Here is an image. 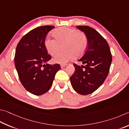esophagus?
Returning a JSON list of instances; mask_svg holds the SVG:
<instances>
[{"mask_svg": "<svg viewBox=\"0 0 129 129\" xmlns=\"http://www.w3.org/2000/svg\"><path fill=\"white\" fill-rule=\"evenodd\" d=\"M66 66V64H60L61 68H63V67H64Z\"/></svg>", "mask_w": 129, "mask_h": 129, "instance_id": "obj_1", "label": "esophagus"}]
</instances>
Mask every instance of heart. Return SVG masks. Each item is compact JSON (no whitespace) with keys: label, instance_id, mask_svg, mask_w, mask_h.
Listing matches in <instances>:
<instances>
[{"label":"heart","instance_id":"1","mask_svg":"<svg viewBox=\"0 0 129 129\" xmlns=\"http://www.w3.org/2000/svg\"><path fill=\"white\" fill-rule=\"evenodd\" d=\"M53 36L55 39L47 37L45 40L44 45L47 53L54 56L61 50L62 46L64 50L53 58L55 63H65L74 56L79 57L87 48V36L76 29L61 27L53 31Z\"/></svg>","mask_w":129,"mask_h":129}]
</instances>
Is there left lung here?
Returning a JSON list of instances; mask_svg holds the SVG:
<instances>
[{
  "instance_id": "1",
  "label": "left lung",
  "mask_w": 129,
  "mask_h": 129,
  "mask_svg": "<svg viewBox=\"0 0 129 129\" xmlns=\"http://www.w3.org/2000/svg\"><path fill=\"white\" fill-rule=\"evenodd\" d=\"M76 28L85 34L88 46L84 55L78 60L85 66L74 63L75 70L70 77V82L76 92L87 95L95 91L104 82L112 56L107 41L98 31L88 26L79 25Z\"/></svg>"
}]
</instances>
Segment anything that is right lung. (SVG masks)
Masks as SVG:
<instances>
[{"label":"right lung","instance_id":"right-lung-1","mask_svg":"<svg viewBox=\"0 0 129 129\" xmlns=\"http://www.w3.org/2000/svg\"><path fill=\"white\" fill-rule=\"evenodd\" d=\"M54 28L45 25L32 29L22 37L16 49L15 64L20 82L35 95H41L49 91L60 69L57 63H46L51 57L47 54L44 41L47 34Z\"/></svg>","mask_w":129,"mask_h":129}]
</instances>
